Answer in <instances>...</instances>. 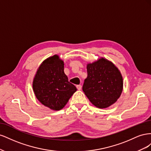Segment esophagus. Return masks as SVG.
<instances>
[{"label":"esophagus","instance_id":"34e87169","mask_svg":"<svg viewBox=\"0 0 151 151\" xmlns=\"http://www.w3.org/2000/svg\"><path fill=\"white\" fill-rule=\"evenodd\" d=\"M76 87H77V89L78 90H81V89H82L81 85H77Z\"/></svg>","mask_w":151,"mask_h":151}]
</instances>
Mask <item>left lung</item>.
Listing matches in <instances>:
<instances>
[{"label":"left lung","instance_id":"1","mask_svg":"<svg viewBox=\"0 0 151 151\" xmlns=\"http://www.w3.org/2000/svg\"><path fill=\"white\" fill-rule=\"evenodd\" d=\"M87 72L83 90L91 103L99 108L115 103L123 90V77L118 68L111 62L101 58L88 63Z\"/></svg>","mask_w":151,"mask_h":151}]
</instances>
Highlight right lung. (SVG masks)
Wrapping results in <instances>:
<instances>
[{"label": "right lung", "instance_id": "add662e5", "mask_svg": "<svg viewBox=\"0 0 151 151\" xmlns=\"http://www.w3.org/2000/svg\"><path fill=\"white\" fill-rule=\"evenodd\" d=\"M64 63L57 55L45 60L38 68L33 89L38 101L53 110L65 106L77 88L68 82L64 73Z\"/></svg>", "mask_w": 151, "mask_h": 151}]
</instances>
